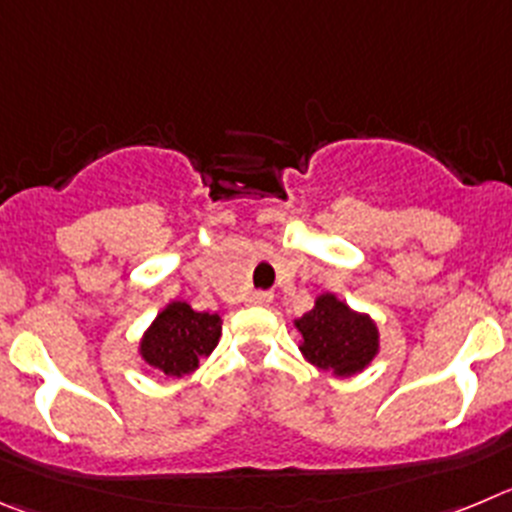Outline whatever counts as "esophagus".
<instances>
[{"mask_svg": "<svg viewBox=\"0 0 512 512\" xmlns=\"http://www.w3.org/2000/svg\"><path fill=\"white\" fill-rule=\"evenodd\" d=\"M247 303L255 305V308H267V305L272 303V293H265V290H260V293H252L250 298H247Z\"/></svg>", "mask_w": 512, "mask_h": 512, "instance_id": "esophagus-1", "label": "esophagus"}]
</instances>
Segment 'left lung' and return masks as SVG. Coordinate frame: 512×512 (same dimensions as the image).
Segmentation results:
<instances>
[{
	"label": "left lung",
	"instance_id": "obj_1",
	"mask_svg": "<svg viewBox=\"0 0 512 512\" xmlns=\"http://www.w3.org/2000/svg\"><path fill=\"white\" fill-rule=\"evenodd\" d=\"M300 353L318 369L346 379L374 364L381 348V333L369 313H358L336 293H321L305 315L295 318Z\"/></svg>",
	"mask_w": 512,
	"mask_h": 512
}]
</instances>
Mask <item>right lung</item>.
I'll return each mask as SVG.
<instances>
[{
    "label": "right lung",
    "mask_w": 512,
    "mask_h": 512,
    "mask_svg": "<svg viewBox=\"0 0 512 512\" xmlns=\"http://www.w3.org/2000/svg\"><path fill=\"white\" fill-rule=\"evenodd\" d=\"M222 336V315L194 310L186 300H171L159 310L138 341V356L164 376L191 374L199 361L217 348Z\"/></svg>",
    "instance_id": "obj_1"
}]
</instances>
